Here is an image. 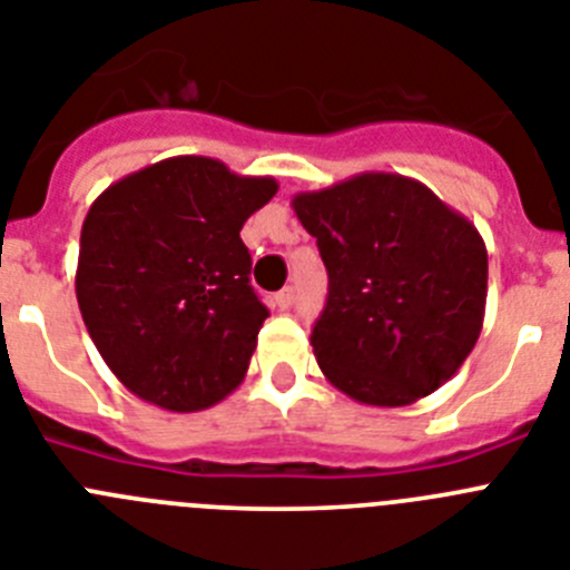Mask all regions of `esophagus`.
<instances>
[{
	"label": "esophagus",
	"mask_w": 570,
	"mask_h": 570,
	"mask_svg": "<svg viewBox=\"0 0 570 570\" xmlns=\"http://www.w3.org/2000/svg\"><path fill=\"white\" fill-rule=\"evenodd\" d=\"M296 302V288L294 285H288V288H282L279 294H276V305H279L282 311H288L291 305H294Z\"/></svg>",
	"instance_id": "obj_1"
}]
</instances>
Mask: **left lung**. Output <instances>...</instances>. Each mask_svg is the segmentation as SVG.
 I'll return each mask as SVG.
<instances>
[{
  "label": "left lung",
  "mask_w": 570,
  "mask_h": 570,
  "mask_svg": "<svg viewBox=\"0 0 570 570\" xmlns=\"http://www.w3.org/2000/svg\"><path fill=\"white\" fill-rule=\"evenodd\" d=\"M291 205L328 271L311 345L331 385L380 407L445 385L485 320L480 230L422 183L382 170L296 194Z\"/></svg>",
  "instance_id": "1"
}]
</instances>
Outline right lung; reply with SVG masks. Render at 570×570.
Returning a JSON list of instances; mask_svg holds the SVG:
<instances>
[{"label": "right lung", "instance_id": "add662e5", "mask_svg": "<svg viewBox=\"0 0 570 570\" xmlns=\"http://www.w3.org/2000/svg\"><path fill=\"white\" fill-rule=\"evenodd\" d=\"M276 188L274 176H239L210 156H170L90 205L77 302L130 394L190 414L245 380L268 308L239 230Z\"/></svg>", "mask_w": 570, "mask_h": 570}]
</instances>
